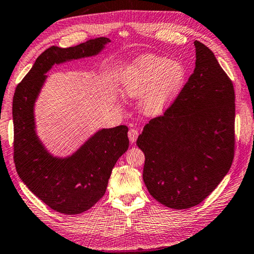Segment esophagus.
<instances>
[{
  "mask_svg": "<svg viewBox=\"0 0 254 254\" xmlns=\"http://www.w3.org/2000/svg\"><path fill=\"white\" fill-rule=\"evenodd\" d=\"M138 135H139V131H138L137 129H135V128L129 129L128 137H129V140H130V142H135L138 138Z\"/></svg>",
  "mask_w": 254,
  "mask_h": 254,
  "instance_id": "1",
  "label": "esophagus"
}]
</instances>
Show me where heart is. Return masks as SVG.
Segmentation results:
<instances>
[{
	"instance_id": "b5f03b06",
	"label": "heart",
	"mask_w": 254,
	"mask_h": 254,
	"mask_svg": "<svg viewBox=\"0 0 254 254\" xmlns=\"http://www.w3.org/2000/svg\"><path fill=\"white\" fill-rule=\"evenodd\" d=\"M186 68L178 62L152 54L140 56L128 66L123 76V93L127 98H142L145 114L164 113L183 88Z\"/></svg>"
}]
</instances>
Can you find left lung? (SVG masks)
Masks as SVG:
<instances>
[{
	"instance_id": "left-lung-1",
	"label": "left lung",
	"mask_w": 254,
	"mask_h": 254,
	"mask_svg": "<svg viewBox=\"0 0 254 254\" xmlns=\"http://www.w3.org/2000/svg\"><path fill=\"white\" fill-rule=\"evenodd\" d=\"M195 67L164 115L143 127L142 178L158 202L189 209L208 197L234 157L236 104L231 79L209 47L194 42Z\"/></svg>"
}]
</instances>
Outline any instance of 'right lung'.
<instances>
[{
  "label": "right lung",
  "instance_id": "right-lung-1",
  "mask_svg": "<svg viewBox=\"0 0 254 254\" xmlns=\"http://www.w3.org/2000/svg\"><path fill=\"white\" fill-rule=\"evenodd\" d=\"M109 42L97 37L67 49L50 47L37 57L13 96V158L17 174L38 199L64 214L87 211L106 192L115 164L128 149V127L102 129L73 156L59 159L35 135L33 107L53 65L97 54Z\"/></svg>",
  "mask_w": 254,
  "mask_h": 254
}]
</instances>
